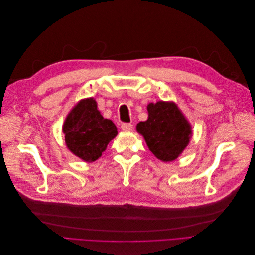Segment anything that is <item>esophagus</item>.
I'll use <instances>...</instances> for the list:
<instances>
[{"label":"esophagus","instance_id":"obj_1","mask_svg":"<svg viewBox=\"0 0 255 255\" xmlns=\"http://www.w3.org/2000/svg\"><path fill=\"white\" fill-rule=\"evenodd\" d=\"M121 129L125 132H130V130H133V125L132 123H122Z\"/></svg>","mask_w":255,"mask_h":255}]
</instances>
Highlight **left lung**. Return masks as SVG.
Segmentation results:
<instances>
[{"label": "left lung", "instance_id": "obj_1", "mask_svg": "<svg viewBox=\"0 0 255 255\" xmlns=\"http://www.w3.org/2000/svg\"><path fill=\"white\" fill-rule=\"evenodd\" d=\"M146 109L149 117L138 123L137 132L156 158L175 160L189 143L191 126L173 102L150 103Z\"/></svg>", "mask_w": 255, "mask_h": 255}]
</instances>
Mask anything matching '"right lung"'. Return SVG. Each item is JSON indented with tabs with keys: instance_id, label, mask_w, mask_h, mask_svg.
<instances>
[{
	"instance_id": "1",
	"label": "right lung",
	"mask_w": 255,
	"mask_h": 255,
	"mask_svg": "<svg viewBox=\"0 0 255 255\" xmlns=\"http://www.w3.org/2000/svg\"><path fill=\"white\" fill-rule=\"evenodd\" d=\"M97 107L94 98L81 100L68 114L63 126L68 149L87 163L101 156L118 134L114 122L104 119Z\"/></svg>"
}]
</instances>
